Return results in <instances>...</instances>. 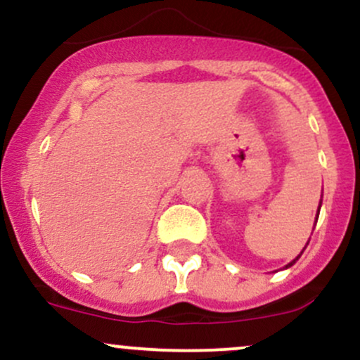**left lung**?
Here are the masks:
<instances>
[{
  "label": "left lung",
  "instance_id": "left-lung-1",
  "mask_svg": "<svg viewBox=\"0 0 360 360\" xmlns=\"http://www.w3.org/2000/svg\"><path fill=\"white\" fill-rule=\"evenodd\" d=\"M319 207H321V205H319ZM302 251H304V250H302ZM301 255H302V252H301ZM301 255H299V256H297V258H295V259H292V262H290L289 264H287V266H285V268H289V266H292V264H294L295 262H297V259H299V258H301Z\"/></svg>",
  "mask_w": 360,
  "mask_h": 360
}]
</instances>
